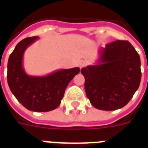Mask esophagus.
I'll use <instances>...</instances> for the list:
<instances>
[{
  "label": "esophagus",
  "mask_w": 148,
  "mask_h": 148,
  "mask_svg": "<svg viewBox=\"0 0 148 148\" xmlns=\"http://www.w3.org/2000/svg\"><path fill=\"white\" fill-rule=\"evenodd\" d=\"M78 66H79V67L80 68H82L83 66H86V62L84 61H79V63H78Z\"/></svg>",
  "instance_id": "34e87169"
}]
</instances>
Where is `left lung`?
I'll list each match as a JSON object with an SVG mask.
<instances>
[{
  "mask_svg": "<svg viewBox=\"0 0 148 148\" xmlns=\"http://www.w3.org/2000/svg\"><path fill=\"white\" fill-rule=\"evenodd\" d=\"M81 73L91 104L101 110H115L125 107L139 87L140 57L127 40H116L101 48L95 64Z\"/></svg>",
  "mask_w": 148,
  "mask_h": 148,
  "instance_id": "8db88e82",
  "label": "left lung"
}]
</instances>
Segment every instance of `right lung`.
Segmentation results:
<instances>
[{
  "label": "right lung",
  "instance_id": "right-lung-1",
  "mask_svg": "<svg viewBox=\"0 0 148 148\" xmlns=\"http://www.w3.org/2000/svg\"><path fill=\"white\" fill-rule=\"evenodd\" d=\"M38 39V36L27 38L17 44L8 60L7 82L24 108L34 112H48L60 105L66 87L80 68L56 70L46 75H28L23 67V55Z\"/></svg>",
  "mask_w": 148,
  "mask_h": 148
}]
</instances>
